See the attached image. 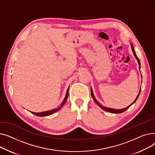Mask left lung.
I'll use <instances>...</instances> for the list:
<instances>
[{
    "label": "left lung",
    "instance_id": "1",
    "mask_svg": "<svg viewBox=\"0 0 155 155\" xmlns=\"http://www.w3.org/2000/svg\"><path fill=\"white\" fill-rule=\"evenodd\" d=\"M131 44V49H132V51H133V54H134V57H135V58L136 59V60H137V61H138V64H139V69H140V68H141V64H140V59H138V58L137 57V56H136V52H135V51H134V47H133V45L131 43L130 44ZM141 78H142V75H141ZM140 91H141V87H140V91H139V93H138V94L137 95V96H136V99H135V100L134 101H133V103H131L130 105H129L128 107H125V108H123V109H120V110H116V109H113V108H110V107H104V106H102L101 104H100L97 100H96V97H95V96H94V94H93V89H92V88L91 87V96H92V97L93 98V99H94V102L100 107H101V109H103V110H104V111H107V112H109V113H115V114H120V113H123V112H124V111H125L126 110H128V109L133 104H134L135 102H136V100H137V99H138V97H139V95H140Z\"/></svg>",
    "mask_w": 155,
    "mask_h": 155
}]
</instances>
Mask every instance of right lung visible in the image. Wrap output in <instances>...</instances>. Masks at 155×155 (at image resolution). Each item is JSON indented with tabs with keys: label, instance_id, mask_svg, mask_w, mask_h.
<instances>
[{
	"label": "right lung",
	"instance_id": "add662e5",
	"mask_svg": "<svg viewBox=\"0 0 155 155\" xmlns=\"http://www.w3.org/2000/svg\"><path fill=\"white\" fill-rule=\"evenodd\" d=\"M69 87L68 88L67 92H66V96H65L64 99L63 101H62V103H61V106H60L59 107L56 108V109H53V110H50V111H44V112H41V113H34V112H32V111H30V112H31V113H32V114L36 115V116H41V117H42V116H47L51 115V114H52L53 113L58 111L59 110H60L61 109L62 107V106H64V104H65V103H66V101H67V99H68V95H69Z\"/></svg>",
	"mask_w": 155,
	"mask_h": 155
}]
</instances>
